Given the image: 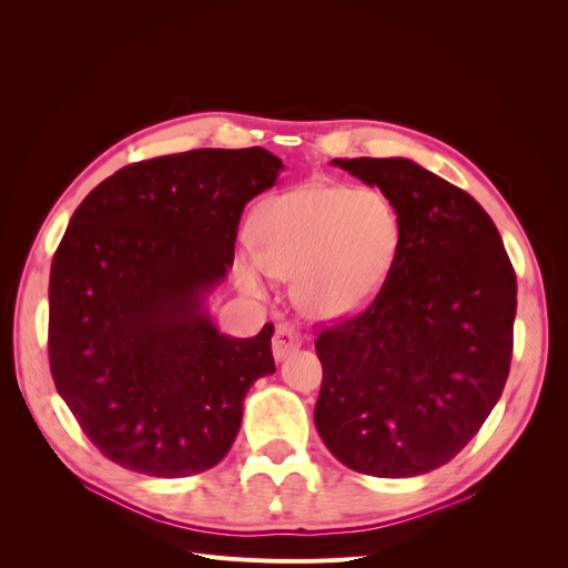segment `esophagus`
<instances>
[{
	"label": "esophagus",
	"mask_w": 568,
	"mask_h": 568,
	"mask_svg": "<svg viewBox=\"0 0 568 568\" xmlns=\"http://www.w3.org/2000/svg\"><path fill=\"white\" fill-rule=\"evenodd\" d=\"M301 343H303V338H301L296 326L280 324L277 332H274V338H272V353L277 359H284L294 351H298Z\"/></svg>",
	"instance_id": "obj_1"
}]
</instances>
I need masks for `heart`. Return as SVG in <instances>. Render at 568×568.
I'll return each instance as SVG.
<instances>
[{
  "label": "heart",
  "instance_id": "heart-1",
  "mask_svg": "<svg viewBox=\"0 0 568 568\" xmlns=\"http://www.w3.org/2000/svg\"><path fill=\"white\" fill-rule=\"evenodd\" d=\"M257 251L244 253L239 282L261 294L267 277H294V298L313 317L367 305L395 261L400 217L372 186H301L255 213Z\"/></svg>",
  "mask_w": 568,
  "mask_h": 568
}]
</instances>
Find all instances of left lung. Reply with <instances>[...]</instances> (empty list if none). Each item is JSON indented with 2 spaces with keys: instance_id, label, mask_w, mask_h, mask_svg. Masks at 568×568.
<instances>
[{
  "instance_id": "8db88e82",
  "label": "left lung",
  "mask_w": 568,
  "mask_h": 568,
  "mask_svg": "<svg viewBox=\"0 0 568 568\" xmlns=\"http://www.w3.org/2000/svg\"><path fill=\"white\" fill-rule=\"evenodd\" d=\"M376 184L400 217L376 298L315 341V426L348 469L419 476L450 462L500 400L514 341L517 274L490 215L407 159H334Z\"/></svg>"
}]
</instances>
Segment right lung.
I'll return each mask as SVG.
<instances>
[{
    "label": "right lung",
    "instance_id": "obj_1",
    "mask_svg": "<svg viewBox=\"0 0 568 568\" xmlns=\"http://www.w3.org/2000/svg\"><path fill=\"white\" fill-rule=\"evenodd\" d=\"M282 161L194 149L120 168L84 196L49 274V367L99 453L182 478L227 455L255 379L274 372L267 322L220 334L203 301L234 263L244 205Z\"/></svg>",
    "mask_w": 568,
    "mask_h": 568
}]
</instances>
